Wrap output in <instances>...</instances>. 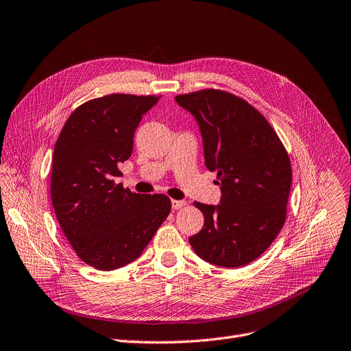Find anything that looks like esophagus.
Masks as SVG:
<instances>
[{"label": "esophagus", "mask_w": 351, "mask_h": 351, "mask_svg": "<svg viewBox=\"0 0 351 351\" xmlns=\"http://www.w3.org/2000/svg\"><path fill=\"white\" fill-rule=\"evenodd\" d=\"M171 206H173V210H181L182 207L187 206V203L184 202V199H173Z\"/></svg>", "instance_id": "esophagus-1"}]
</instances>
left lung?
<instances>
[{"label": "left lung", "instance_id": "1", "mask_svg": "<svg viewBox=\"0 0 351 351\" xmlns=\"http://www.w3.org/2000/svg\"><path fill=\"white\" fill-rule=\"evenodd\" d=\"M202 131L206 167L221 186L219 206L194 203L204 215L189 241L198 257L220 267L254 261L285 226L291 164L285 145L263 114L221 90L176 97Z\"/></svg>", "mask_w": 351, "mask_h": 351}]
</instances>
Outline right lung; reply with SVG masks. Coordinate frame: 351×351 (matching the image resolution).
Instances as JSON below:
<instances>
[{
  "label": "right lung",
  "mask_w": 351,
  "mask_h": 351,
  "mask_svg": "<svg viewBox=\"0 0 351 351\" xmlns=\"http://www.w3.org/2000/svg\"><path fill=\"white\" fill-rule=\"evenodd\" d=\"M160 97L110 94L73 111L54 147L51 199L77 256L111 271L138 258L171 211L164 194H137L117 184L131 157L134 132Z\"/></svg>",
  "instance_id": "1"
}]
</instances>
